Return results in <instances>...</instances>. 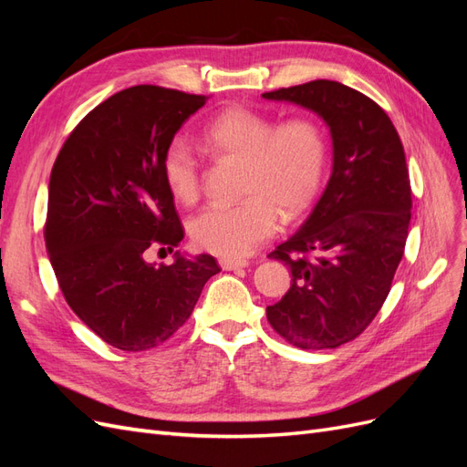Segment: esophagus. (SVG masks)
Listing matches in <instances>:
<instances>
[{
	"label": "esophagus",
	"instance_id": "1",
	"mask_svg": "<svg viewBox=\"0 0 467 467\" xmlns=\"http://www.w3.org/2000/svg\"><path fill=\"white\" fill-rule=\"evenodd\" d=\"M218 263L223 271H237V268H245L249 265L247 259H232V257H220Z\"/></svg>",
	"mask_w": 467,
	"mask_h": 467
}]
</instances>
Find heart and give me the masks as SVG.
Here are the masks:
<instances>
[{"label": "heart", "mask_w": 467, "mask_h": 467, "mask_svg": "<svg viewBox=\"0 0 467 467\" xmlns=\"http://www.w3.org/2000/svg\"><path fill=\"white\" fill-rule=\"evenodd\" d=\"M202 148L242 160L234 204H210L189 222L192 244L222 257H242L278 230V210L296 216L309 206L325 171V136L306 115L275 122L265 112L230 107L199 134ZM163 181L173 199L191 204L202 189L199 155L173 138L161 155Z\"/></svg>", "instance_id": "1"}]
</instances>
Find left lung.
<instances>
[{
    "instance_id": "8db88e82",
    "label": "left lung",
    "mask_w": 467,
    "mask_h": 467,
    "mask_svg": "<svg viewBox=\"0 0 467 467\" xmlns=\"http://www.w3.org/2000/svg\"><path fill=\"white\" fill-rule=\"evenodd\" d=\"M263 97L317 112L333 138V173L321 199L268 255L288 265L292 285L266 307V319L294 347L337 348L372 323L403 257L413 204L403 144L384 109L338 81Z\"/></svg>"
}]
</instances>
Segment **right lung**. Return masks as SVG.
Instances as JSON below:
<instances>
[{"label":"right lung","instance_id":"obj_1","mask_svg":"<svg viewBox=\"0 0 467 467\" xmlns=\"http://www.w3.org/2000/svg\"><path fill=\"white\" fill-rule=\"evenodd\" d=\"M206 99L160 86L119 91L81 119L54 161L45 223L54 275L74 314L115 348L163 345L220 273L206 253L146 261L185 235L161 155Z\"/></svg>","mask_w":467,"mask_h":467}]
</instances>
